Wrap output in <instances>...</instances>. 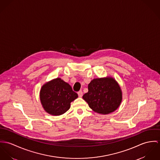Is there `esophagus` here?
Here are the masks:
<instances>
[{"label":"esophagus","mask_w":160,"mask_h":160,"mask_svg":"<svg viewBox=\"0 0 160 160\" xmlns=\"http://www.w3.org/2000/svg\"><path fill=\"white\" fill-rule=\"evenodd\" d=\"M78 97L82 98V96H83V92H82V91H79L78 92Z\"/></svg>","instance_id":"1"}]
</instances>
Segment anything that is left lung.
I'll use <instances>...</instances> for the list:
<instances>
[{"label": "left lung", "mask_w": 160, "mask_h": 160, "mask_svg": "<svg viewBox=\"0 0 160 160\" xmlns=\"http://www.w3.org/2000/svg\"><path fill=\"white\" fill-rule=\"evenodd\" d=\"M83 99L94 112L108 114L120 105L122 92L113 78H96L89 83L88 92L83 96Z\"/></svg>", "instance_id": "obj_1"}]
</instances>
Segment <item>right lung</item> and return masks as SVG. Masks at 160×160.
<instances>
[{
	"instance_id": "1",
	"label": "right lung",
	"mask_w": 160,
	"mask_h": 160,
	"mask_svg": "<svg viewBox=\"0 0 160 160\" xmlns=\"http://www.w3.org/2000/svg\"><path fill=\"white\" fill-rule=\"evenodd\" d=\"M40 98L47 112L60 115L69 109L71 102L78 98V94L68 83L57 78L42 87Z\"/></svg>"
}]
</instances>
